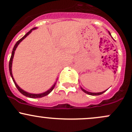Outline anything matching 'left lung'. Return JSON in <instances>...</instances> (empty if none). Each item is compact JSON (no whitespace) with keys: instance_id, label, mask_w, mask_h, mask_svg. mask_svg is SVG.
Returning <instances> with one entry per match:
<instances>
[{"instance_id":"left-lung-1","label":"left lung","mask_w":132,"mask_h":132,"mask_svg":"<svg viewBox=\"0 0 132 132\" xmlns=\"http://www.w3.org/2000/svg\"><path fill=\"white\" fill-rule=\"evenodd\" d=\"M109 33H110V35H111V34H110V32H109ZM80 88H81L82 90V91L84 92L85 93H86V94H89V95H91V96H98V95H101V94H103V93H104V92H106V90H104V91L101 92V93H90V92H88V91H87V90H84V89L82 88L81 87H80Z\"/></svg>"}]
</instances>
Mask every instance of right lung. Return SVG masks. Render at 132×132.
<instances>
[{
    "instance_id": "obj_1",
    "label": "right lung",
    "mask_w": 132,
    "mask_h": 132,
    "mask_svg": "<svg viewBox=\"0 0 132 132\" xmlns=\"http://www.w3.org/2000/svg\"><path fill=\"white\" fill-rule=\"evenodd\" d=\"M36 28H32V29H31V30L29 31V32H27V33L26 34V35H24V36H23V37H22V38H21V39H19V41H18V42H17V43H15V45H14V46L13 50H12V55H11V59H10L9 64V68L10 74H11V77H12V80H13L14 82V84H15V86H16L17 89H18V90H19V91L20 92V93H21V94H23L24 96H26V97H31V98H39V97H44V96H47L48 94H49L51 92H52V90H53V89H54V87H55V84H56V82H55V83L54 84H53V86H52V87H51V88L49 90H48L47 91L45 92V93H41V94H31V93H28V92L24 91V90H22V89H21L20 87H19V86H18V85L17 84L16 82H15L13 76H12V59H13V58H14V52H15V49H16V48L18 47V45H19V44L21 42H22V41L23 40V39H24V38H26L27 36H28V35H29V34H30L31 32V31H32V30H34V29H36Z\"/></svg>"
}]
</instances>
